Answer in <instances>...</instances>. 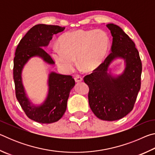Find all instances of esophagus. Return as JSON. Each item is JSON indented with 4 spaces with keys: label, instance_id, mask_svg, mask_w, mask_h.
Segmentation results:
<instances>
[{
    "label": "esophagus",
    "instance_id": "esophagus-1",
    "mask_svg": "<svg viewBox=\"0 0 155 155\" xmlns=\"http://www.w3.org/2000/svg\"><path fill=\"white\" fill-rule=\"evenodd\" d=\"M74 80L76 83H79L81 82V81H83V78H81L79 76H78V77H76L74 78Z\"/></svg>",
    "mask_w": 155,
    "mask_h": 155
}]
</instances>
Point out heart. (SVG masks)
Masks as SVG:
<instances>
[{"instance_id": "obj_1", "label": "heart", "mask_w": 155, "mask_h": 155, "mask_svg": "<svg viewBox=\"0 0 155 155\" xmlns=\"http://www.w3.org/2000/svg\"><path fill=\"white\" fill-rule=\"evenodd\" d=\"M59 46H54L52 57L59 68L72 72L77 60L78 66L85 72H93L103 64L109 51L108 36L101 30H77L60 37Z\"/></svg>"}]
</instances>
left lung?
<instances>
[{"instance_id": "8db88e82", "label": "left lung", "mask_w": 155, "mask_h": 155, "mask_svg": "<svg viewBox=\"0 0 155 155\" xmlns=\"http://www.w3.org/2000/svg\"><path fill=\"white\" fill-rule=\"evenodd\" d=\"M107 27L113 37L111 52L83 80L90 89L88 100L91 111L99 119L114 121L133 110L141 87L142 65L135 44L128 35L117 25L108 24ZM116 58L124 59L126 66L122 75L113 77L108 70Z\"/></svg>"}]
</instances>
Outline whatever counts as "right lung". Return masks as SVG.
Returning a JSON list of instances; mask_svg holds the SVG:
<instances>
[{
    "label": "right lung",
    "mask_w": 155,
    "mask_h": 155,
    "mask_svg": "<svg viewBox=\"0 0 155 155\" xmlns=\"http://www.w3.org/2000/svg\"><path fill=\"white\" fill-rule=\"evenodd\" d=\"M65 27L40 24L35 25L26 33L18 44L14 59V80L15 96L28 118L41 124L58 121L67 108V101L74 79L70 75L54 72L48 77V93L45 101L40 106L31 103L25 93L22 81V71L25 65L33 57H40L48 64L54 61L43 47L48 45L54 34L62 32Z\"/></svg>",
    "instance_id": "obj_1"
}]
</instances>
